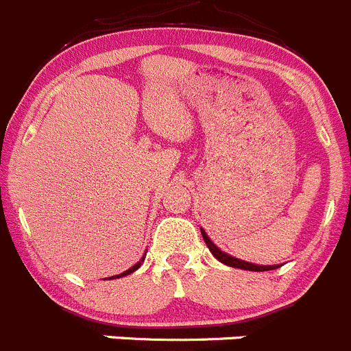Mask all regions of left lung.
Instances as JSON below:
<instances>
[{"mask_svg": "<svg viewBox=\"0 0 351 351\" xmlns=\"http://www.w3.org/2000/svg\"><path fill=\"white\" fill-rule=\"evenodd\" d=\"M201 234H202V239H204L206 245H208L209 251L213 253V256H215L218 261H221V263L228 265V267L242 268V270H250V271H267V270H275V268H279V265H254V263H247V261L239 260V258L230 256V254H227L225 251H221L220 247H216L215 242L208 237V234H206L202 228H201Z\"/></svg>", "mask_w": 351, "mask_h": 351, "instance_id": "8db88e82", "label": "left lung"}]
</instances>
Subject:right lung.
<instances>
[{"label":"right lung","instance_id":"obj_1","mask_svg":"<svg viewBox=\"0 0 351 351\" xmlns=\"http://www.w3.org/2000/svg\"><path fill=\"white\" fill-rule=\"evenodd\" d=\"M142 261H143V258H142V260L138 261V263H136V265H133V267H131L130 270L123 271V274H119V275H114L112 279H119V277H124V275H130V274H133V271H135V270H138V268H140V265H142Z\"/></svg>","mask_w":351,"mask_h":351}]
</instances>
